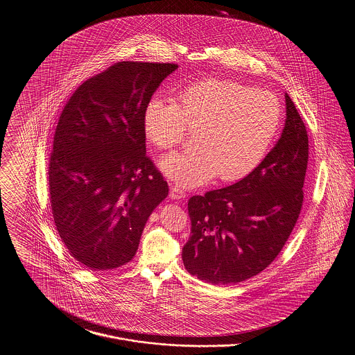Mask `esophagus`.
<instances>
[{
  "label": "esophagus",
  "instance_id": "34e87169",
  "mask_svg": "<svg viewBox=\"0 0 355 355\" xmlns=\"http://www.w3.org/2000/svg\"><path fill=\"white\" fill-rule=\"evenodd\" d=\"M169 197L171 200H182L186 197L185 190L180 189L178 186H171L170 187Z\"/></svg>",
  "mask_w": 355,
  "mask_h": 355
}]
</instances>
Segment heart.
<instances>
[{
    "label": "heart",
    "mask_w": 355,
    "mask_h": 355,
    "mask_svg": "<svg viewBox=\"0 0 355 355\" xmlns=\"http://www.w3.org/2000/svg\"><path fill=\"white\" fill-rule=\"evenodd\" d=\"M281 122L275 94L226 80L190 85L174 102L153 98L144 113L145 135L159 149L178 146L186 128L197 132V149L159 161L161 171L186 189L205 185L217 174L225 182L246 177L270 150Z\"/></svg>",
    "instance_id": "1"
}]
</instances>
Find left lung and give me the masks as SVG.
Masks as SVG:
<instances>
[{
	"mask_svg": "<svg viewBox=\"0 0 355 355\" xmlns=\"http://www.w3.org/2000/svg\"><path fill=\"white\" fill-rule=\"evenodd\" d=\"M286 121L263 161L236 184L187 202L191 234L186 270L213 285H233L265 270L282 250L304 202L309 138L285 93Z\"/></svg>",
	"mask_w": 355,
	"mask_h": 355,
	"instance_id": "1",
	"label": "left lung"
}]
</instances>
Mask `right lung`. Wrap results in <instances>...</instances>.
Here are the masks:
<instances>
[{"label": "right lung", "instance_id": "obj_1", "mask_svg": "<svg viewBox=\"0 0 355 355\" xmlns=\"http://www.w3.org/2000/svg\"><path fill=\"white\" fill-rule=\"evenodd\" d=\"M175 64L122 61L85 81L67 102L49 162L51 213L85 268L132 261L145 223L169 193L146 155L144 113Z\"/></svg>", "mask_w": 355, "mask_h": 355}]
</instances>
